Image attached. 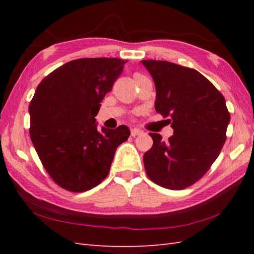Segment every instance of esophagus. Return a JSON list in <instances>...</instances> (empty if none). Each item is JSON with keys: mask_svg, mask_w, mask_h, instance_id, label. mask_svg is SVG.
I'll list each match as a JSON object with an SVG mask.
<instances>
[{"mask_svg": "<svg viewBox=\"0 0 254 254\" xmlns=\"http://www.w3.org/2000/svg\"><path fill=\"white\" fill-rule=\"evenodd\" d=\"M141 134H143V131L139 130V128H131V135L132 136H137V135H141Z\"/></svg>", "mask_w": 254, "mask_h": 254, "instance_id": "34e87169", "label": "esophagus"}]
</instances>
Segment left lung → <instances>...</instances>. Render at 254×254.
I'll list each match as a JSON object with an SVG mask.
<instances>
[{
    "label": "left lung",
    "mask_w": 254,
    "mask_h": 254,
    "mask_svg": "<svg viewBox=\"0 0 254 254\" xmlns=\"http://www.w3.org/2000/svg\"><path fill=\"white\" fill-rule=\"evenodd\" d=\"M156 87L155 109L174 128L167 142L149 133L153 146L144 154L148 178L182 190L206 174L222 150L230 115L224 96L196 69L167 61L143 60Z\"/></svg>",
    "instance_id": "obj_1"
}]
</instances>
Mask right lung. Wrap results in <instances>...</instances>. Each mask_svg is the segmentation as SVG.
I'll use <instances>...</instances> for the list:
<instances>
[{
  "label": "right lung",
  "instance_id": "1",
  "mask_svg": "<svg viewBox=\"0 0 254 254\" xmlns=\"http://www.w3.org/2000/svg\"><path fill=\"white\" fill-rule=\"evenodd\" d=\"M127 61L87 58L69 61L38 85L29 105V134L42 165L57 185L71 192L98 186L109 174L126 126L97 128L100 102Z\"/></svg>",
  "mask_w": 254,
  "mask_h": 254
}]
</instances>
